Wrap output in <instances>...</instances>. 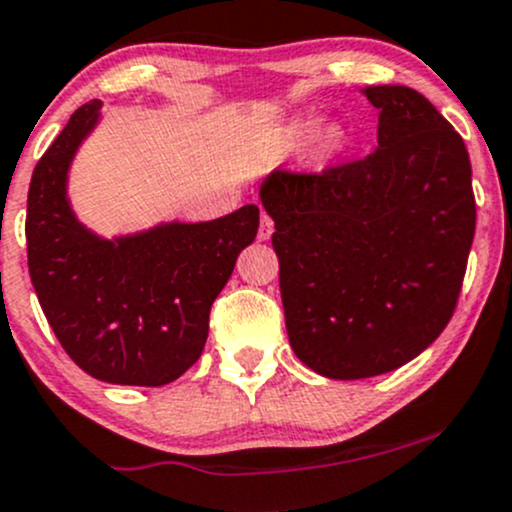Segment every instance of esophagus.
<instances>
[{
  "label": "esophagus",
  "mask_w": 512,
  "mask_h": 512,
  "mask_svg": "<svg viewBox=\"0 0 512 512\" xmlns=\"http://www.w3.org/2000/svg\"><path fill=\"white\" fill-rule=\"evenodd\" d=\"M273 234V219L268 217L266 212H261V227H258V239L261 241H268Z\"/></svg>",
  "instance_id": "esophagus-1"
}]
</instances>
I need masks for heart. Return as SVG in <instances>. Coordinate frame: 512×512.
I'll return each instance as SVG.
<instances>
[{"label":"heart","instance_id":"obj_1","mask_svg":"<svg viewBox=\"0 0 512 512\" xmlns=\"http://www.w3.org/2000/svg\"><path fill=\"white\" fill-rule=\"evenodd\" d=\"M312 129H315V119L300 117L288 126V136L293 141H302L312 134ZM346 144H349V134H346V129L342 124H324L322 129L317 131L315 153H317V158L327 161V158L339 156V153L346 148Z\"/></svg>","mask_w":512,"mask_h":512}]
</instances>
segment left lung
I'll list each match as a JSON object with an SVG mask.
<instances>
[{"instance_id":"1","label":"left lung","mask_w":512,"mask_h":512,"mask_svg":"<svg viewBox=\"0 0 512 512\" xmlns=\"http://www.w3.org/2000/svg\"><path fill=\"white\" fill-rule=\"evenodd\" d=\"M378 148L317 175L273 170L285 329L295 356L337 381L395 371L452 320L476 229L471 161L454 126L405 85L361 90Z\"/></svg>"}]
</instances>
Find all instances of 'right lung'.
Wrapping results in <instances>:
<instances>
[{
	"instance_id": "obj_1",
	"label": "right lung",
	"mask_w": 512,
	"mask_h": 512,
	"mask_svg": "<svg viewBox=\"0 0 512 512\" xmlns=\"http://www.w3.org/2000/svg\"><path fill=\"white\" fill-rule=\"evenodd\" d=\"M82 104L36 163L26 210L31 283L70 359L97 381L166 386L200 359L212 302L256 239L258 207L104 239L75 217L68 170L100 122Z\"/></svg>"
}]
</instances>
